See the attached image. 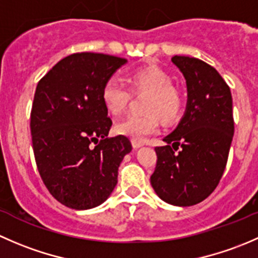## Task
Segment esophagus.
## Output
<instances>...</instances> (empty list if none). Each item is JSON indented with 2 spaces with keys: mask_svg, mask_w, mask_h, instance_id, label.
Wrapping results in <instances>:
<instances>
[{
  "mask_svg": "<svg viewBox=\"0 0 258 258\" xmlns=\"http://www.w3.org/2000/svg\"><path fill=\"white\" fill-rule=\"evenodd\" d=\"M132 146H134L135 148H139V147H141V146H144V142L137 141V140H132Z\"/></svg>",
  "mask_w": 258,
  "mask_h": 258,
  "instance_id": "esophagus-1",
  "label": "esophagus"
}]
</instances>
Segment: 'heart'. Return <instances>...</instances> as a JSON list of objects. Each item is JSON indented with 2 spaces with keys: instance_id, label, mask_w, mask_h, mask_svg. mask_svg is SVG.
<instances>
[{
  "instance_id": "obj_1",
  "label": "heart",
  "mask_w": 258,
  "mask_h": 258,
  "mask_svg": "<svg viewBox=\"0 0 258 258\" xmlns=\"http://www.w3.org/2000/svg\"><path fill=\"white\" fill-rule=\"evenodd\" d=\"M130 86L119 77L111 76L102 87V101L108 112L119 114L123 112L132 98V91L136 93L150 92L146 102V114H130L117 123L116 131L132 140L144 141L146 137L160 130V118L173 121L182 108L181 93L173 87L172 77L158 67H145L136 70L130 77Z\"/></svg>"
}]
</instances>
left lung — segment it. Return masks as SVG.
Returning <instances> with one entry per match:
<instances>
[{
    "label": "left lung",
    "mask_w": 258,
    "mask_h": 258,
    "mask_svg": "<svg viewBox=\"0 0 258 258\" xmlns=\"http://www.w3.org/2000/svg\"><path fill=\"white\" fill-rule=\"evenodd\" d=\"M187 83V107L166 146L156 147L151 184L161 200L194 206L210 196L223 175L235 132L232 96L221 75L206 62L173 56Z\"/></svg>",
    "instance_id": "left-lung-1"
}]
</instances>
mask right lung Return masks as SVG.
<instances>
[{
	"mask_svg": "<svg viewBox=\"0 0 258 258\" xmlns=\"http://www.w3.org/2000/svg\"><path fill=\"white\" fill-rule=\"evenodd\" d=\"M126 62L80 52L57 62L37 83L30 122L36 165L49 194L70 209L102 204L132 150L123 135L107 137L112 119L102 101L105 82Z\"/></svg>",
	"mask_w": 258,
	"mask_h": 258,
	"instance_id": "1",
	"label": "right lung"
}]
</instances>
